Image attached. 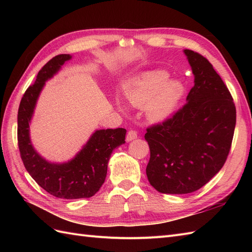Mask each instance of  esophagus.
<instances>
[{"label": "esophagus", "instance_id": "34e87169", "mask_svg": "<svg viewBox=\"0 0 252 252\" xmlns=\"http://www.w3.org/2000/svg\"><path fill=\"white\" fill-rule=\"evenodd\" d=\"M136 138H138V132H136L135 130H129V131L127 132L126 140H127L128 142H130V141H132V140H134V139H136Z\"/></svg>", "mask_w": 252, "mask_h": 252}]
</instances>
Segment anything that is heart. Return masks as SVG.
<instances>
[{
    "mask_svg": "<svg viewBox=\"0 0 252 252\" xmlns=\"http://www.w3.org/2000/svg\"><path fill=\"white\" fill-rule=\"evenodd\" d=\"M165 71H152L142 74L129 82L125 87V96L135 106L146 103L149 119H165L172 111L182 94V85L177 81H168Z\"/></svg>",
    "mask_w": 252,
    "mask_h": 252,
    "instance_id": "b5f03b06",
    "label": "heart"
}]
</instances>
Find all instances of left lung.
<instances>
[{"instance_id":"1","label":"left lung","mask_w":252,"mask_h":252,"mask_svg":"<svg viewBox=\"0 0 252 252\" xmlns=\"http://www.w3.org/2000/svg\"><path fill=\"white\" fill-rule=\"evenodd\" d=\"M184 52L194 74L187 102L145 133L150 148L147 178L162 193H190L207 184L224 166L234 133L230 91L207 59Z\"/></svg>"}]
</instances>
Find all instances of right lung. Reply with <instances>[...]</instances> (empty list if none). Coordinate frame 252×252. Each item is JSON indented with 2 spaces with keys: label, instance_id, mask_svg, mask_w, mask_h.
Segmentation results:
<instances>
[{
  "label": "right lung",
  "instance_id": "right-lung-1",
  "mask_svg": "<svg viewBox=\"0 0 252 252\" xmlns=\"http://www.w3.org/2000/svg\"><path fill=\"white\" fill-rule=\"evenodd\" d=\"M69 55H59L45 64L35 82L23 95L18 111V144L21 158L32 178L44 190L59 199L74 200L94 195L107 174V165L113 149L125 143L126 129L96 130L70 162L51 164L33 149L29 139V122L45 81L57 73Z\"/></svg>",
  "mask_w": 252,
  "mask_h": 252
}]
</instances>
